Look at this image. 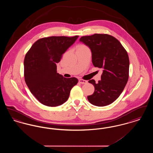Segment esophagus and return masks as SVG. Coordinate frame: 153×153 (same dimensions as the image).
I'll list each match as a JSON object with an SVG mask.
<instances>
[{
  "label": "esophagus",
  "mask_w": 153,
  "mask_h": 153,
  "mask_svg": "<svg viewBox=\"0 0 153 153\" xmlns=\"http://www.w3.org/2000/svg\"><path fill=\"white\" fill-rule=\"evenodd\" d=\"M79 82H80V84H87L88 82L87 81L82 80V79H79Z\"/></svg>",
  "instance_id": "34e87169"
}]
</instances>
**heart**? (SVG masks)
Returning <instances> with one entry per match:
<instances>
[{
	"label": "heart",
	"instance_id": "b5f03b06",
	"mask_svg": "<svg viewBox=\"0 0 153 153\" xmlns=\"http://www.w3.org/2000/svg\"><path fill=\"white\" fill-rule=\"evenodd\" d=\"M87 47L84 45H80L78 46V48H86Z\"/></svg>",
	"mask_w": 153,
	"mask_h": 153
}]
</instances>
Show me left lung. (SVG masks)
I'll return each mask as SVG.
<instances>
[{"label": "left lung", "instance_id": "obj_1", "mask_svg": "<svg viewBox=\"0 0 153 153\" xmlns=\"http://www.w3.org/2000/svg\"><path fill=\"white\" fill-rule=\"evenodd\" d=\"M80 42L91 49L94 66L102 69L101 80L98 82L94 80L88 81L94 85L95 92L88 96V100L96 106L108 105L119 97L128 81V54L117 38L108 34L82 36Z\"/></svg>", "mask_w": 153, "mask_h": 153}]
</instances>
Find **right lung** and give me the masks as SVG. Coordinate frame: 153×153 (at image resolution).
<instances>
[{
	"instance_id": "add662e5",
	"label": "right lung",
	"mask_w": 153,
	"mask_h": 153,
	"mask_svg": "<svg viewBox=\"0 0 153 153\" xmlns=\"http://www.w3.org/2000/svg\"><path fill=\"white\" fill-rule=\"evenodd\" d=\"M78 37L43 38L36 41L26 54L25 82L31 94L45 105L56 107L64 103L78 82L75 77L67 79L57 73L56 65Z\"/></svg>"
}]
</instances>
